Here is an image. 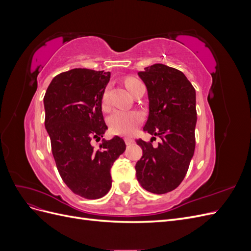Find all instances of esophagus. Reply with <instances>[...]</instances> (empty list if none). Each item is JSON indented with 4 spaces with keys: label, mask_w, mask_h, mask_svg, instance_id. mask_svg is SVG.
I'll list each match as a JSON object with an SVG mask.
<instances>
[{
    "label": "esophagus",
    "mask_w": 251,
    "mask_h": 251,
    "mask_svg": "<svg viewBox=\"0 0 251 251\" xmlns=\"http://www.w3.org/2000/svg\"><path fill=\"white\" fill-rule=\"evenodd\" d=\"M125 141H126V146H130V144L133 143V139L130 138V137H126V138H125Z\"/></svg>",
    "instance_id": "esophagus-1"
}]
</instances>
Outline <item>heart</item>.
Returning <instances> with one entry per match:
<instances>
[{"instance_id": "b5f03b06", "label": "heart", "mask_w": 251, "mask_h": 251, "mask_svg": "<svg viewBox=\"0 0 251 251\" xmlns=\"http://www.w3.org/2000/svg\"><path fill=\"white\" fill-rule=\"evenodd\" d=\"M140 81L135 78H128L126 81V86L127 90L132 92L133 88L139 83ZM109 97V90L107 89L102 95V104L105 105L108 103ZM142 120V116L138 112L134 111H123L116 110L114 111L109 116L108 124L112 133L119 134V135H130L134 132Z\"/></svg>"}]
</instances>
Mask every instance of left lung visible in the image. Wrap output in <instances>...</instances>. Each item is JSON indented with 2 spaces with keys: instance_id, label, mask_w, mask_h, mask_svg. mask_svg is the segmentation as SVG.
<instances>
[{
  "instance_id": "obj_1",
  "label": "left lung",
  "mask_w": 251,
  "mask_h": 251,
  "mask_svg": "<svg viewBox=\"0 0 251 251\" xmlns=\"http://www.w3.org/2000/svg\"><path fill=\"white\" fill-rule=\"evenodd\" d=\"M149 96V117L143 131L160 138L155 148L138 139L142 157L136 177L153 194H166L184 179L194 156L197 123L196 91L185 75L175 68L155 64L138 72ZM156 139V137H153Z\"/></svg>"
}]
</instances>
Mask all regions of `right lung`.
I'll return each mask as SVG.
<instances>
[{
    "label": "right lung",
    "mask_w": 251,
    "mask_h": 251,
    "mask_svg": "<svg viewBox=\"0 0 251 251\" xmlns=\"http://www.w3.org/2000/svg\"><path fill=\"white\" fill-rule=\"evenodd\" d=\"M111 73L72 69L52 79L44 97L45 126L56 168L66 185L82 198L100 199L112 185L110 170L126 143L115 136L94 149L105 125L101 101Z\"/></svg>",
    "instance_id": "right-lung-1"
}]
</instances>
